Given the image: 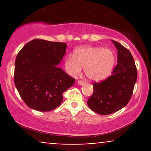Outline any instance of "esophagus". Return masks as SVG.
I'll list each match as a JSON object with an SVG mask.
<instances>
[{
    "instance_id": "esophagus-1",
    "label": "esophagus",
    "mask_w": 151,
    "mask_h": 151,
    "mask_svg": "<svg viewBox=\"0 0 151 151\" xmlns=\"http://www.w3.org/2000/svg\"><path fill=\"white\" fill-rule=\"evenodd\" d=\"M77 84H79V85H83V84H84V81H81V80H79L77 81Z\"/></svg>"
}]
</instances>
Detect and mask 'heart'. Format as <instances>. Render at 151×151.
<instances>
[{"label": "heart", "mask_w": 151, "mask_h": 151, "mask_svg": "<svg viewBox=\"0 0 151 151\" xmlns=\"http://www.w3.org/2000/svg\"><path fill=\"white\" fill-rule=\"evenodd\" d=\"M115 63L116 55L112 50L81 46L74 50L73 57L65 58V68L69 75L75 77L84 67V74L89 80L101 81L111 74Z\"/></svg>", "instance_id": "1"}]
</instances>
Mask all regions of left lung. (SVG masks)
<instances>
[{
  "label": "left lung",
  "instance_id": "1",
  "mask_svg": "<svg viewBox=\"0 0 151 151\" xmlns=\"http://www.w3.org/2000/svg\"><path fill=\"white\" fill-rule=\"evenodd\" d=\"M117 50V65L105 81L93 84V92L87 101L91 110L109 115L124 108L132 96L137 80V70L130 51L111 40Z\"/></svg>",
  "mask_w": 151,
  "mask_h": 151
}]
</instances>
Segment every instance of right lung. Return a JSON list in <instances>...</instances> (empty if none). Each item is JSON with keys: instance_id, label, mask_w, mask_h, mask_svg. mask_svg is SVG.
<instances>
[{"instance_id": "add662e5", "label": "right lung", "mask_w": 151, "mask_h": 151, "mask_svg": "<svg viewBox=\"0 0 151 151\" xmlns=\"http://www.w3.org/2000/svg\"><path fill=\"white\" fill-rule=\"evenodd\" d=\"M67 44L35 39L20 50L15 62L14 81L26 105L38 111H50L61 104L62 93L75 79L58 67Z\"/></svg>"}]
</instances>
